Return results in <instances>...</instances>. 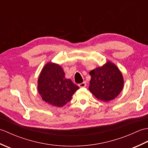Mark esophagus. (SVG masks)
I'll list each match as a JSON object with an SVG mask.
<instances>
[{
  "instance_id": "esophagus-1",
  "label": "esophagus",
  "mask_w": 148,
  "mask_h": 148,
  "mask_svg": "<svg viewBox=\"0 0 148 148\" xmlns=\"http://www.w3.org/2000/svg\"><path fill=\"white\" fill-rule=\"evenodd\" d=\"M78 86H79L80 88H84L86 86V84L85 82H83V83H79V84H78Z\"/></svg>"
}]
</instances>
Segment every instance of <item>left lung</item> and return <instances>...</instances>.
I'll return each mask as SVG.
<instances>
[{
	"label": "left lung",
	"mask_w": 148,
	"mask_h": 148,
	"mask_svg": "<svg viewBox=\"0 0 148 148\" xmlns=\"http://www.w3.org/2000/svg\"><path fill=\"white\" fill-rule=\"evenodd\" d=\"M89 90L97 99L108 102L117 97L123 88L121 72L111 62L90 72Z\"/></svg>",
	"instance_id": "left-lung-1"
}]
</instances>
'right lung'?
<instances>
[{
    "label": "right lung",
    "mask_w": 148,
    "mask_h": 148,
    "mask_svg": "<svg viewBox=\"0 0 148 148\" xmlns=\"http://www.w3.org/2000/svg\"><path fill=\"white\" fill-rule=\"evenodd\" d=\"M78 89L79 86L65 77L61 66L53 62L44 66L37 81V90L42 100L56 107L64 106L70 101Z\"/></svg>",
    "instance_id": "add662e5"
}]
</instances>
